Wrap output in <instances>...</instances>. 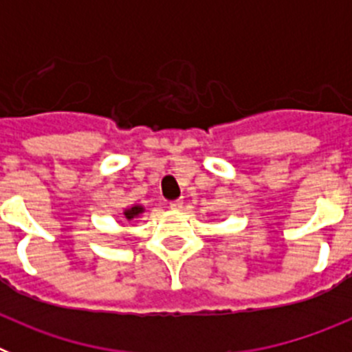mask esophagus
<instances>
[{"mask_svg":"<svg viewBox=\"0 0 352 352\" xmlns=\"http://www.w3.org/2000/svg\"><path fill=\"white\" fill-rule=\"evenodd\" d=\"M169 206L173 208V210H182V208H183V201H179V199H176V201H170Z\"/></svg>","mask_w":352,"mask_h":352,"instance_id":"esophagus-1","label":"esophagus"}]
</instances>
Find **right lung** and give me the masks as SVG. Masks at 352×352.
I'll return each mask as SVG.
<instances>
[{
	"label": "right lung",
	"instance_id": "right-lung-1",
	"mask_svg": "<svg viewBox=\"0 0 352 352\" xmlns=\"http://www.w3.org/2000/svg\"><path fill=\"white\" fill-rule=\"evenodd\" d=\"M139 213H142V208L141 206H133V208H130V210L125 211V217L130 220V219H133V217H138Z\"/></svg>",
	"mask_w": 352,
	"mask_h": 352
}]
</instances>
